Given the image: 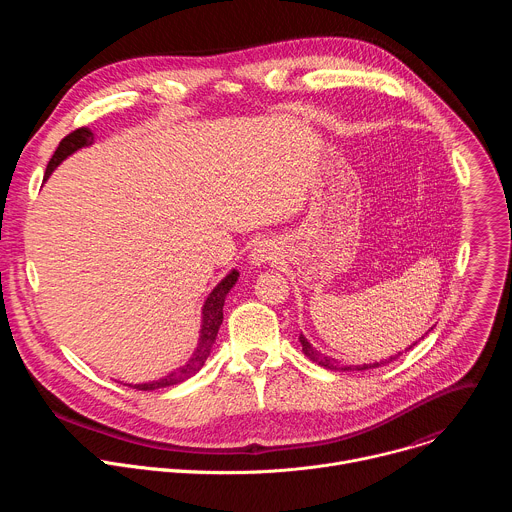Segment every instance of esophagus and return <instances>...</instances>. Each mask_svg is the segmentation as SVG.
Listing matches in <instances>:
<instances>
[{"label": "esophagus", "instance_id": "1", "mask_svg": "<svg viewBox=\"0 0 512 512\" xmlns=\"http://www.w3.org/2000/svg\"><path fill=\"white\" fill-rule=\"evenodd\" d=\"M277 255H279V251H277V247L271 241H259V243L253 245V249L249 253V263L253 267H261L265 263L275 261Z\"/></svg>", "mask_w": 512, "mask_h": 512}]
</instances>
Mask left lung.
<instances>
[{
    "label": "left lung",
    "mask_w": 512,
    "mask_h": 512,
    "mask_svg": "<svg viewBox=\"0 0 512 512\" xmlns=\"http://www.w3.org/2000/svg\"><path fill=\"white\" fill-rule=\"evenodd\" d=\"M300 342H302V350H304V354L312 360V362H316V364H320V367H324V369H330V371H352L350 367H338L336 364V360L334 358H330V356H326V354H322L320 350H316L312 344H310V340L304 336V334H300ZM417 344V342H415ZM415 344H411L409 348H413ZM401 354V352H399ZM399 354H395V356H389V358H385V360H381V362H373V364H360V367H356V371H369V369H377V367H385V364H389V362H393Z\"/></svg>",
    "instance_id": "8db88e82"
}]
</instances>
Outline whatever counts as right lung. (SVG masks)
<instances>
[{
	"mask_svg": "<svg viewBox=\"0 0 512 512\" xmlns=\"http://www.w3.org/2000/svg\"><path fill=\"white\" fill-rule=\"evenodd\" d=\"M95 143V133L89 129V127H81L77 131L68 133L60 143L58 148L54 152V156L50 158L48 166H46V174H44V180L50 178V174L75 152L83 150V148H89V145ZM239 281V271L237 269H231L221 281H218L214 285V289L208 294V298L204 300L202 304V316H200V332H198V344L194 348V352L190 354V358L182 364V367H178L176 371H172L168 377L164 379H158V381H150V383H123V385H129L137 391H154V389H164V387H172V385H178V383H184L186 379L194 377L202 367L204 362L212 350V344L216 340V334H218V328H221L223 324V306H225V300L229 296V291L235 287V283Z\"/></svg>",
	"mask_w": 512,
	"mask_h": 512,
	"instance_id": "1",
	"label": "right lung"
}]
</instances>
